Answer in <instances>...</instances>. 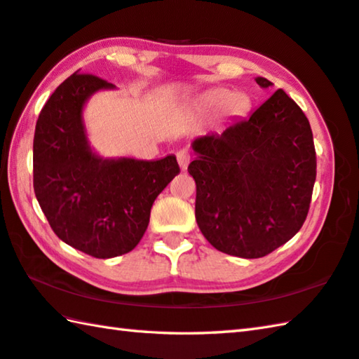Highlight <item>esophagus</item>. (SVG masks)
<instances>
[{
	"mask_svg": "<svg viewBox=\"0 0 359 359\" xmlns=\"http://www.w3.org/2000/svg\"><path fill=\"white\" fill-rule=\"evenodd\" d=\"M175 158H177V161H179L180 170L185 171L188 168L189 160H191V152H189L188 149H179L177 152H175Z\"/></svg>",
	"mask_w": 359,
	"mask_h": 359,
	"instance_id": "obj_1",
	"label": "esophagus"
}]
</instances>
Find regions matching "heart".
Listing matches in <instances>:
<instances>
[{
	"instance_id": "1",
	"label": "heart",
	"mask_w": 359,
	"mask_h": 359,
	"mask_svg": "<svg viewBox=\"0 0 359 359\" xmlns=\"http://www.w3.org/2000/svg\"><path fill=\"white\" fill-rule=\"evenodd\" d=\"M202 102L207 105V107H217V105L222 104V110L226 114H240L248 105V97H245L240 91H231L224 88H215L207 91L202 97Z\"/></svg>"
}]
</instances>
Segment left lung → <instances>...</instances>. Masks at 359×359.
<instances>
[{"label":"left lung","mask_w":359,"mask_h":359,"mask_svg":"<svg viewBox=\"0 0 359 359\" xmlns=\"http://www.w3.org/2000/svg\"><path fill=\"white\" fill-rule=\"evenodd\" d=\"M259 87L272 82L257 77ZM196 221L224 254L262 258L304 226L316 180L310 121L280 88L248 119L194 140Z\"/></svg>","instance_id":"obj_1"}]
</instances>
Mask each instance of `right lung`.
<instances>
[{
  "mask_svg": "<svg viewBox=\"0 0 359 359\" xmlns=\"http://www.w3.org/2000/svg\"><path fill=\"white\" fill-rule=\"evenodd\" d=\"M114 83L74 73L41 109L34 133V191L53 231L95 258L128 254L142 240L157 196L180 172L168 156L104 160L91 152L82 109Z\"/></svg>",
  "mask_w": 359,
  "mask_h": 359,
  "instance_id": "right-lung-1",
  "label": "right lung"
}]
</instances>
